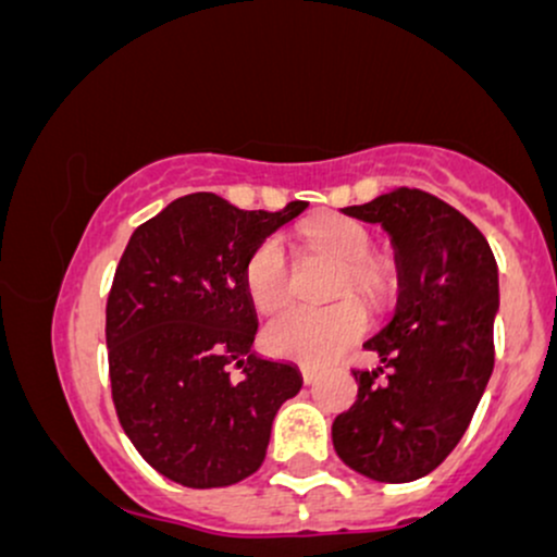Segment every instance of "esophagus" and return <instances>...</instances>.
I'll use <instances>...</instances> for the list:
<instances>
[{
  "label": "esophagus",
  "instance_id": "esophagus-1",
  "mask_svg": "<svg viewBox=\"0 0 557 557\" xmlns=\"http://www.w3.org/2000/svg\"><path fill=\"white\" fill-rule=\"evenodd\" d=\"M300 376H304L306 385H311V382H317L319 369H314V367H300Z\"/></svg>",
  "mask_w": 557,
  "mask_h": 557
}]
</instances>
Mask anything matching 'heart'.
<instances>
[{
    "instance_id": "obj_1",
    "label": "heart",
    "mask_w": 557,
    "mask_h": 557,
    "mask_svg": "<svg viewBox=\"0 0 557 557\" xmlns=\"http://www.w3.org/2000/svg\"><path fill=\"white\" fill-rule=\"evenodd\" d=\"M304 240L311 251L324 253L343 261V272L337 277L335 296H361L367 304L385 306L395 296L398 272L395 264L372 251V233L361 222L341 214L319 216L304 227ZM243 285L253 309L272 314L283 309L290 298V257L285 243L277 235H270L248 253L243 264ZM369 327V314L361 300L343 298L324 309L311 306H293L274 317L264 330V345L272 356L287 361L319 367L335 359L341 350Z\"/></svg>"
}]
</instances>
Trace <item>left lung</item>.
Listing matches in <instances>:
<instances>
[{"label":"left lung","instance_id":"1","mask_svg":"<svg viewBox=\"0 0 557 557\" xmlns=\"http://www.w3.org/2000/svg\"><path fill=\"white\" fill-rule=\"evenodd\" d=\"M343 214L387 230L400 293L393 319L363 343L382 367L354 369L359 395L332 421V445L374 482H413L450 456L490 382L497 264L474 222L419 188H395Z\"/></svg>","mask_w":557,"mask_h":557}]
</instances>
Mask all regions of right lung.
I'll return each mask as SVG.
<instances>
[{
  "label": "right lung",
  "instance_id": "add662e5",
  "mask_svg": "<svg viewBox=\"0 0 557 557\" xmlns=\"http://www.w3.org/2000/svg\"><path fill=\"white\" fill-rule=\"evenodd\" d=\"M306 201L243 212L216 194L168 203L127 240L107 298L120 424L144 461L183 487H227L259 469L277 408L304 380L251 350L259 319L243 264ZM244 376L235 383L228 367Z\"/></svg>",
  "mask_w": 557,
  "mask_h": 557
}]
</instances>
